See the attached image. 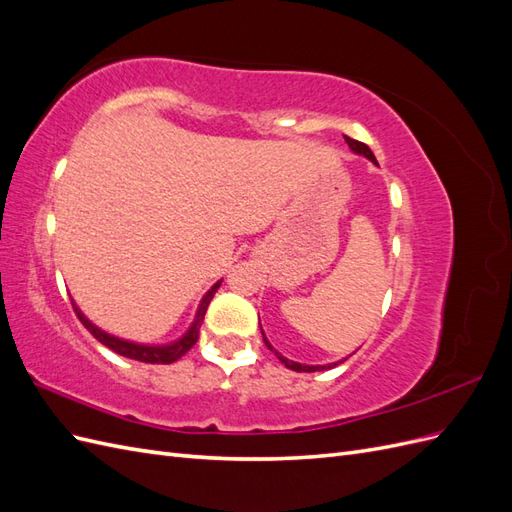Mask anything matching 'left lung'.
I'll return each mask as SVG.
<instances>
[{
	"instance_id": "1",
	"label": "left lung",
	"mask_w": 512,
	"mask_h": 512,
	"mask_svg": "<svg viewBox=\"0 0 512 512\" xmlns=\"http://www.w3.org/2000/svg\"><path fill=\"white\" fill-rule=\"evenodd\" d=\"M346 138V143H348V147L354 151V153H359V156H365V158H369L371 162L374 164H378L376 162V158H374V153H371V149L365 145V143H361V141H354V138H350V136H344ZM260 331H262V327H260ZM262 339H265V344H267V348L269 350H273L275 352V348L269 344V339L265 337V333H262ZM277 354V359H280L288 369H292V371H320V369H331L333 365H337V363H333V365H301V363H294V361H288L286 356H282L280 352H275Z\"/></svg>"
}]
</instances>
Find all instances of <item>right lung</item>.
<instances>
[{"label": "right lung", "mask_w": 512, "mask_h": 512, "mask_svg": "<svg viewBox=\"0 0 512 512\" xmlns=\"http://www.w3.org/2000/svg\"><path fill=\"white\" fill-rule=\"evenodd\" d=\"M222 282L213 284L211 290L205 294L203 301H200V307L196 312V318L192 322V327L188 329V333H185L181 339H177V342L173 344H166V346H143V344H132L128 342V339H119L115 335H108L106 331L98 329L94 322H89L83 314L81 309L74 305V312L76 316H79V320L83 322V327L94 335L100 344H104L106 348H111L113 352L121 354V356H128V359H134V361H143V363H162V365H168V363H175L177 359H181V356L188 352L196 342H198V331H200V324H203L205 320V314H207V307L213 299V294L218 292Z\"/></svg>", "instance_id": "right-lung-1"}]
</instances>
